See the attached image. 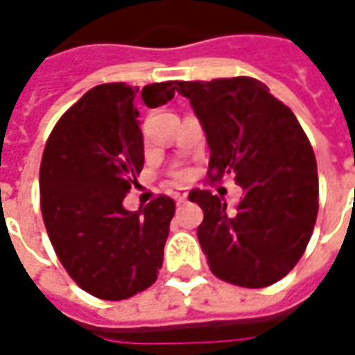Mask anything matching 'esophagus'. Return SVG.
Here are the masks:
<instances>
[{
  "label": "esophagus",
  "mask_w": 355,
  "mask_h": 355,
  "mask_svg": "<svg viewBox=\"0 0 355 355\" xmlns=\"http://www.w3.org/2000/svg\"><path fill=\"white\" fill-rule=\"evenodd\" d=\"M175 200H177L178 203H182V201L188 200V192H186V190H177V192H175Z\"/></svg>",
  "instance_id": "esophagus-1"
}]
</instances>
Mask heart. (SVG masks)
Instances as JSON below:
<instances>
[{"mask_svg":"<svg viewBox=\"0 0 355 355\" xmlns=\"http://www.w3.org/2000/svg\"><path fill=\"white\" fill-rule=\"evenodd\" d=\"M177 178H182V173H177Z\"/></svg>","mask_w":355,"mask_h":355,"instance_id":"obj_1","label":"heart"}]
</instances>
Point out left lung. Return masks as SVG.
Instances as JSON below:
<instances>
[{
	"instance_id": "1",
	"label": "left lung",
	"mask_w": 355,
	"mask_h": 355,
	"mask_svg": "<svg viewBox=\"0 0 355 355\" xmlns=\"http://www.w3.org/2000/svg\"><path fill=\"white\" fill-rule=\"evenodd\" d=\"M205 131L209 180L232 175L243 188L234 211L220 196L192 190L203 209L198 239L223 282L259 289L295 268L318 216V165L289 106L254 78L177 81Z\"/></svg>"
}]
</instances>
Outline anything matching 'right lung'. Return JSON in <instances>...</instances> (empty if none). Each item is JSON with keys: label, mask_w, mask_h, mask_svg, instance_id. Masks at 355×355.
Returning <instances> with one entry per match:
<instances>
[{"label": "right lung", "mask_w": 355, "mask_h": 355, "mask_svg": "<svg viewBox=\"0 0 355 355\" xmlns=\"http://www.w3.org/2000/svg\"><path fill=\"white\" fill-rule=\"evenodd\" d=\"M137 93L125 83L87 91L58 119L40 167L43 223L58 261L102 300H125L157 279L175 215L167 196L123 207L144 165ZM140 96L148 108L167 104L175 81L146 85Z\"/></svg>", "instance_id": "right-lung-1"}]
</instances>
